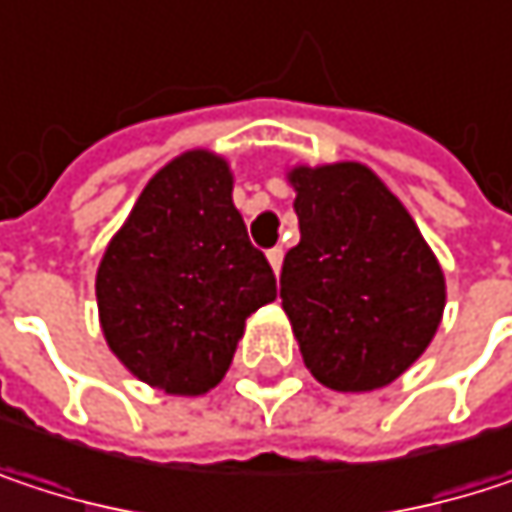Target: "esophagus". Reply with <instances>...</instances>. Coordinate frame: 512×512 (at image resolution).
<instances>
[{
	"instance_id": "obj_1",
	"label": "esophagus",
	"mask_w": 512,
	"mask_h": 512,
	"mask_svg": "<svg viewBox=\"0 0 512 512\" xmlns=\"http://www.w3.org/2000/svg\"><path fill=\"white\" fill-rule=\"evenodd\" d=\"M266 260H269L272 272L278 275V272H281V263H284V252H281V249L275 246V249H269V252H266Z\"/></svg>"
}]
</instances>
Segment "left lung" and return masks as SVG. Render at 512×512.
I'll return each mask as SVG.
<instances>
[{"label": "left lung", "mask_w": 512, "mask_h": 512, "mask_svg": "<svg viewBox=\"0 0 512 512\" xmlns=\"http://www.w3.org/2000/svg\"><path fill=\"white\" fill-rule=\"evenodd\" d=\"M299 246L284 255L281 308L305 367L332 391L403 376L439 332L448 287L400 198L361 162L293 165Z\"/></svg>", "instance_id": "obj_1"}]
</instances>
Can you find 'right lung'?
I'll use <instances>...</instances> for the list:
<instances>
[{"label": "right lung", "instance_id": "add662e5", "mask_svg": "<svg viewBox=\"0 0 512 512\" xmlns=\"http://www.w3.org/2000/svg\"><path fill=\"white\" fill-rule=\"evenodd\" d=\"M100 329L115 358L174 397L216 388L275 275L234 207L228 159L195 148L162 165L97 266Z\"/></svg>", "mask_w": 512, "mask_h": 512}]
</instances>
